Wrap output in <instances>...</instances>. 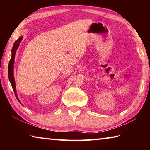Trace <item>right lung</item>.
Instances as JSON below:
<instances>
[{
	"instance_id": "right-lung-1",
	"label": "right lung",
	"mask_w": 150,
	"mask_h": 150,
	"mask_svg": "<svg viewBox=\"0 0 150 150\" xmlns=\"http://www.w3.org/2000/svg\"><path fill=\"white\" fill-rule=\"evenodd\" d=\"M22 40V37H20L18 39L16 42H14L13 47L12 49V56L11 58V60L9 62V64H8V78H9V81L11 83L12 87L13 88V91L15 94V96L17 98V100L19 101L20 103V101L19 100L18 98L17 94H16V85H15V81H14V73H13V69H14V58H15V54H16V52L18 48L19 47L20 43L21 42Z\"/></svg>"
}]
</instances>
